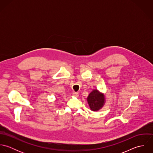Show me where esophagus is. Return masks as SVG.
<instances>
[{
  "label": "esophagus",
  "mask_w": 153,
  "mask_h": 153,
  "mask_svg": "<svg viewBox=\"0 0 153 153\" xmlns=\"http://www.w3.org/2000/svg\"><path fill=\"white\" fill-rule=\"evenodd\" d=\"M72 95H73V96H74L75 97H78L79 96V94L78 92H73Z\"/></svg>",
  "instance_id": "esophagus-1"
}]
</instances>
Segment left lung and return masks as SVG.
<instances>
[{
    "label": "left lung",
    "mask_w": 153,
    "mask_h": 153,
    "mask_svg": "<svg viewBox=\"0 0 153 153\" xmlns=\"http://www.w3.org/2000/svg\"><path fill=\"white\" fill-rule=\"evenodd\" d=\"M87 101L91 111H97L101 109L105 102V95L98 89H94L89 94Z\"/></svg>",
    "instance_id": "1"
}]
</instances>
